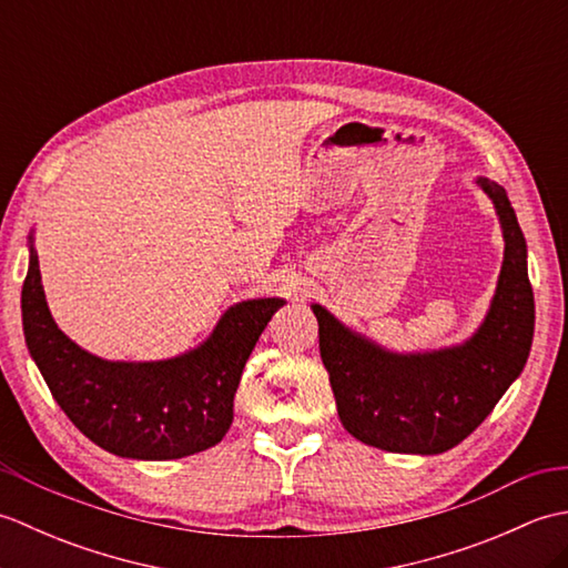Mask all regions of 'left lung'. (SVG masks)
I'll return each instance as SVG.
<instances>
[{
	"label": "left lung",
	"mask_w": 568,
	"mask_h": 568,
	"mask_svg": "<svg viewBox=\"0 0 568 568\" xmlns=\"http://www.w3.org/2000/svg\"><path fill=\"white\" fill-rule=\"evenodd\" d=\"M478 185L498 210L505 258L488 317L466 344L390 354L312 305L339 419L358 442L397 454L452 449L493 413L527 364L535 334L527 244L508 192L488 178H478Z\"/></svg>",
	"instance_id": "left-lung-1"
}]
</instances>
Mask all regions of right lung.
Listing matches in <instances>:
<instances>
[{
    "instance_id": "add662e5",
    "label": "right lung",
    "mask_w": 568,
    "mask_h": 568,
    "mask_svg": "<svg viewBox=\"0 0 568 568\" xmlns=\"http://www.w3.org/2000/svg\"><path fill=\"white\" fill-rule=\"evenodd\" d=\"M277 307V297L239 303L195 352L124 364L82 352L58 329L33 248L21 291L27 346L60 409L102 449L146 462L183 458L222 442L241 373Z\"/></svg>"
}]
</instances>
